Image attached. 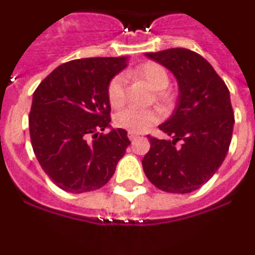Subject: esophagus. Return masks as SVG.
Instances as JSON below:
<instances>
[{"instance_id":"esophagus-1","label":"esophagus","mask_w":255,"mask_h":255,"mask_svg":"<svg viewBox=\"0 0 255 255\" xmlns=\"http://www.w3.org/2000/svg\"><path fill=\"white\" fill-rule=\"evenodd\" d=\"M128 136H129V139H130V140H135V139L138 138V135L135 134V132H131V131H129V132H128Z\"/></svg>"}]
</instances>
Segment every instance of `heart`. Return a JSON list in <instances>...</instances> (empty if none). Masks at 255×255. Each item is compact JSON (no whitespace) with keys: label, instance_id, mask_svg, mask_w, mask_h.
<instances>
[{"label":"heart","instance_id":"obj_1","mask_svg":"<svg viewBox=\"0 0 255 255\" xmlns=\"http://www.w3.org/2000/svg\"><path fill=\"white\" fill-rule=\"evenodd\" d=\"M130 75L144 82L155 92L154 98L157 102L166 103L170 100V93L166 88L170 84V76L167 70L157 62H145L130 71ZM108 102L112 107H121L126 100V83L123 75L112 79L107 89ZM159 115L155 110H138L125 108L115 116V125L121 129L129 130L135 134H141L149 130L154 124L158 123Z\"/></svg>","mask_w":255,"mask_h":255}]
</instances>
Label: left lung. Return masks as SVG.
<instances>
[{
	"label": "left lung",
	"mask_w": 255,
	"mask_h": 255,
	"mask_svg": "<svg viewBox=\"0 0 255 255\" xmlns=\"http://www.w3.org/2000/svg\"><path fill=\"white\" fill-rule=\"evenodd\" d=\"M176 78V107L159 129L172 140L152 138L141 164L153 185L167 193L197 190L224 162L234 117L226 84L206 58L186 48L145 53Z\"/></svg>",
	"instance_id": "obj_1"
}]
</instances>
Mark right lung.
I'll return each mask as SVG.
<instances>
[{
    "mask_svg": "<svg viewBox=\"0 0 255 255\" xmlns=\"http://www.w3.org/2000/svg\"><path fill=\"white\" fill-rule=\"evenodd\" d=\"M128 57H91L56 67L33 94L31 147L58 188L85 193L102 188L130 144L124 129H111L108 84ZM94 138L89 140V136Z\"/></svg>",
    "mask_w": 255,
    "mask_h": 255,
    "instance_id": "obj_1",
    "label": "right lung"
}]
</instances>
